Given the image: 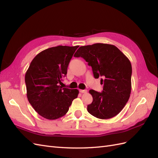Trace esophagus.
I'll list each match as a JSON object with an SVG mask.
<instances>
[{"instance_id":"34e87169","label":"esophagus","mask_w":158,"mask_h":158,"mask_svg":"<svg viewBox=\"0 0 158 158\" xmlns=\"http://www.w3.org/2000/svg\"><path fill=\"white\" fill-rule=\"evenodd\" d=\"M79 92L82 94H85V93H87V90L86 89H79Z\"/></svg>"}]
</instances>
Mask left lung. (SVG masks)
<instances>
[{
  "label": "left lung",
  "mask_w": 158,
  "mask_h": 158,
  "mask_svg": "<svg viewBox=\"0 0 158 158\" xmlns=\"http://www.w3.org/2000/svg\"><path fill=\"white\" fill-rule=\"evenodd\" d=\"M92 66L95 78L101 77L103 91H89L93 102L87 110L92 115L107 119L120 113L131 92L132 66L130 60L117 47L105 44L82 46L75 52Z\"/></svg>",
  "instance_id": "obj_1"
}]
</instances>
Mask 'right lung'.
<instances>
[{
	"label": "right lung",
	"instance_id": "1",
	"mask_svg": "<svg viewBox=\"0 0 158 158\" xmlns=\"http://www.w3.org/2000/svg\"><path fill=\"white\" fill-rule=\"evenodd\" d=\"M78 47H51L31 62L25 75L27 98L41 117L55 120L64 116L78 97L77 89L63 88L59 84L67 74L69 64Z\"/></svg>",
	"mask_w": 158,
	"mask_h": 158
}]
</instances>
